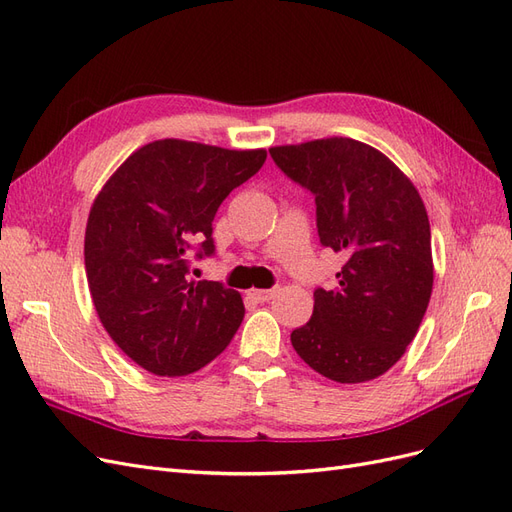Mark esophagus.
I'll list each match as a JSON object with an SVG mask.
<instances>
[{"label": "esophagus", "mask_w": 512, "mask_h": 512, "mask_svg": "<svg viewBox=\"0 0 512 512\" xmlns=\"http://www.w3.org/2000/svg\"><path fill=\"white\" fill-rule=\"evenodd\" d=\"M277 294H280V288H269V290H258V288H254V290H250V297L256 299V301H260V303H267V301L275 299Z\"/></svg>", "instance_id": "obj_1"}]
</instances>
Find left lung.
<instances>
[{
    "mask_svg": "<svg viewBox=\"0 0 512 512\" xmlns=\"http://www.w3.org/2000/svg\"><path fill=\"white\" fill-rule=\"evenodd\" d=\"M316 196L324 247L348 260L290 342L324 378L359 384L386 374L414 339L433 288L431 230L414 183L382 151L346 136L269 149Z\"/></svg>",
    "mask_w": 512,
    "mask_h": 512,
    "instance_id": "8db88e82",
    "label": "left lung"
}]
</instances>
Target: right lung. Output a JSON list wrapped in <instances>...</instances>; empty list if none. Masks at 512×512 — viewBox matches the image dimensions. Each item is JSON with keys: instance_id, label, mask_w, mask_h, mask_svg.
I'll return each mask as SVG.
<instances>
[{"instance_id": "right-lung-1", "label": "right lung", "mask_w": 512, "mask_h": 512, "mask_svg": "<svg viewBox=\"0 0 512 512\" xmlns=\"http://www.w3.org/2000/svg\"><path fill=\"white\" fill-rule=\"evenodd\" d=\"M265 149L162 138L136 149L91 205L85 271L98 318L130 359L156 376H188L235 337L237 290L190 277L192 245L213 254L222 200L256 175Z\"/></svg>"}]
</instances>
